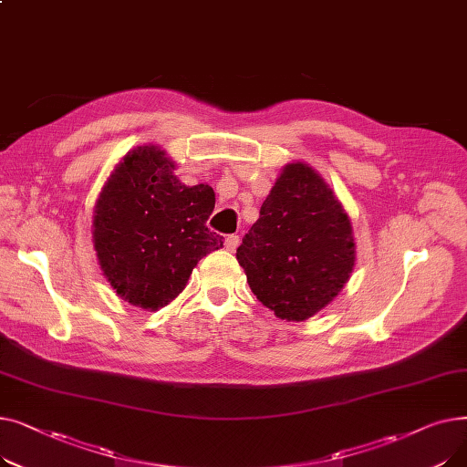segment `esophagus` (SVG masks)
Listing matches in <instances>:
<instances>
[{"mask_svg": "<svg viewBox=\"0 0 467 467\" xmlns=\"http://www.w3.org/2000/svg\"><path fill=\"white\" fill-rule=\"evenodd\" d=\"M238 244H240V238H238L236 234H229V236L225 238V248H227V252H234V250L238 248Z\"/></svg>", "mask_w": 467, "mask_h": 467, "instance_id": "obj_1", "label": "esophagus"}]
</instances>
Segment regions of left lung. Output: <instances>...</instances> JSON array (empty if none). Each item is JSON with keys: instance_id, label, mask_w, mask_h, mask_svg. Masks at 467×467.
<instances>
[{"instance_id": "obj_1", "label": "left lung", "mask_w": 467, "mask_h": 467, "mask_svg": "<svg viewBox=\"0 0 467 467\" xmlns=\"http://www.w3.org/2000/svg\"><path fill=\"white\" fill-rule=\"evenodd\" d=\"M236 259L266 308L280 320L305 322L326 308L354 273L352 221L312 166L289 162Z\"/></svg>"}]
</instances>
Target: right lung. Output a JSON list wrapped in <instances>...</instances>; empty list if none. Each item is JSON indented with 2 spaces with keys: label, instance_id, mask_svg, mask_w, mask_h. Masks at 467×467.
<instances>
[{
  "label": "right lung",
  "instance_id": "1",
  "mask_svg": "<svg viewBox=\"0 0 467 467\" xmlns=\"http://www.w3.org/2000/svg\"><path fill=\"white\" fill-rule=\"evenodd\" d=\"M159 145H140L115 164L92 212V244L117 296L159 310L185 289L204 255L223 248L206 221L215 206L208 183L183 185Z\"/></svg>",
  "mask_w": 467,
  "mask_h": 467
}]
</instances>
